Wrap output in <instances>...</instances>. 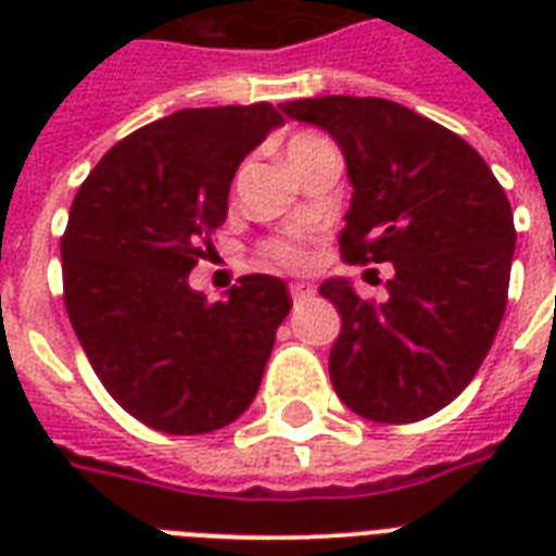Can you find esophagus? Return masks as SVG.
<instances>
[{
	"mask_svg": "<svg viewBox=\"0 0 556 556\" xmlns=\"http://www.w3.org/2000/svg\"><path fill=\"white\" fill-rule=\"evenodd\" d=\"M288 291H291V300H294V303H303V300H312L314 296V288L308 286V282H291Z\"/></svg>",
	"mask_w": 556,
	"mask_h": 556,
	"instance_id": "1",
	"label": "esophagus"
}]
</instances>
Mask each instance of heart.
<instances>
[{"mask_svg": "<svg viewBox=\"0 0 556 556\" xmlns=\"http://www.w3.org/2000/svg\"><path fill=\"white\" fill-rule=\"evenodd\" d=\"M305 138V135H300ZM265 260L282 268H303L308 265V244L303 236H282V239H270L265 244Z\"/></svg>", "mask_w": 556, "mask_h": 556, "instance_id": "heart-1", "label": "heart"}]
</instances>
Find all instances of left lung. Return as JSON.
<instances>
[{
    "label": "left lung",
    "mask_w": 556,
    "mask_h": 556,
    "mask_svg": "<svg viewBox=\"0 0 556 556\" xmlns=\"http://www.w3.org/2000/svg\"><path fill=\"white\" fill-rule=\"evenodd\" d=\"M282 112L343 150L355 187L343 260L395 270L383 303L346 279L320 286L343 320L334 392L369 421H421L462 395L500 331L517 248L508 195L465 138L392 100L329 94Z\"/></svg>",
    "instance_id": "obj_1"
}]
</instances>
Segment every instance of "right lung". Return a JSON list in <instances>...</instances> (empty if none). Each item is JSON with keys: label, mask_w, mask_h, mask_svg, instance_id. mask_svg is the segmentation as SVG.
Wrapping results in <instances>:
<instances>
[{"label": "right lung", "mask_w": 556, "mask_h": 556, "mask_svg": "<svg viewBox=\"0 0 556 556\" xmlns=\"http://www.w3.org/2000/svg\"><path fill=\"white\" fill-rule=\"evenodd\" d=\"M277 126L270 103L181 109L117 141L74 195L65 312L109 395L152 430H222L260 392L286 282L248 274L207 303L187 277L225 225L236 169Z\"/></svg>", "instance_id": "right-lung-1"}]
</instances>
